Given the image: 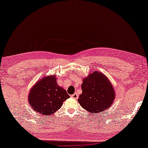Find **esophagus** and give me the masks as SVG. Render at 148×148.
Here are the masks:
<instances>
[{"label":"esophagus","mask_w":148,"mask_h":148,"mask_svg":"<svg viewBox=\"0 0 148 148\" xmlns=\"http://www.w3.org/2000/svg\"><path fill=\"white\" fill-rule=\"evenodd\" d=\"M71 97L72 98H73V99H77L78 98V95L77 93H74L73 95H72Z\"/></svg>","instance_id":"34e87169"}]
</instances>
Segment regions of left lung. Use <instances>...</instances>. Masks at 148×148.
I'll list each match as a JSON object with an SVG mask.
<instances>
[{"mask_svg": "<svg viewBox=\"0 0 148 148\" xmlns=\"http://www.w3.org/2000/svg\"><path fill=\"white\" fill-rule=\"evenodd\" d=\"M82 90L78 102L84 109L92 114L109 108L115 99L112 84L106 76L99 72L93 71L84 79Z\"/></svg>", "mask_w": 148, "mask_h": 148, "instance_id": "1", "label": "left lung"}]
</instances>
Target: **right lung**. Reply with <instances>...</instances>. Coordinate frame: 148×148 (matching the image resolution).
Listing matches in <instances>:
<instances>
[{"instance_id":"right-lung-1","label":"right lung","mask_w":148,"mask_h":148,"mask_svg":"<svg viewBox=\"0 0 148 148\" xmlns=\"http://www.w3.org/2000/svg\"><path fill=\"white\" fill-rule=\"evenodd\" d=\"M69 97L65 90L58 86L55 75H52L42 79L32 87L28 101L34 111L48 116L58 110Z\"/></svg>"}]
</instances>
